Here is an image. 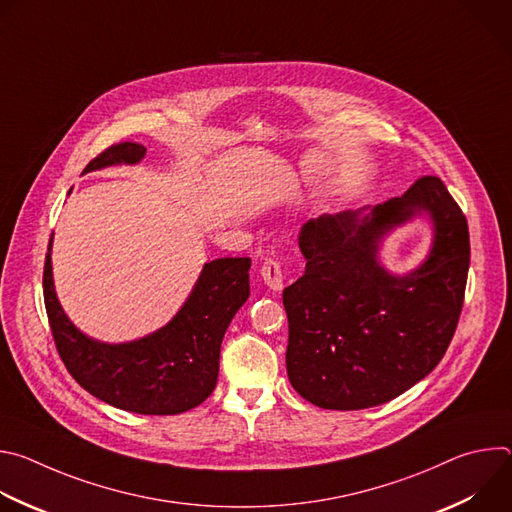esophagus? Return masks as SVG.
I'll return each mask as SVG.
<instances>
[{"mask_svg":"<svg viewBox=\"0 0 512 512\" xmlns=\"http://www.w3.org/2000/svg\"><path fill=\"white\" fill-rule=\"evenodd\" d=\"M261 277L265 281V285L273 291H281L283 289V273H281V263L275 259H269L263 263L261 267Z\"/></svg>","mask_w":512,"mask_h":512,"instance_id":"obj_1","label":"esophagus"}]
</instances>
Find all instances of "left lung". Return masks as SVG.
I'll return each mask as SVG.
<instances>
[{"label":"left lung","mask_w":512,"mask_h":512,"mask_svg":"<svg viewBox=\"0 0 512 512\" xmlns=\"http://www.w3.org/2000/svg\"><path fill=\"white\" fill-rule=\"evenodd\" d=\"M415 217L432 227L409 274L380 263L382 241ZM306 273L283 289L287 377L306 401L354 411L383 405L425 379L446 354L464 304L468 223L444 182L419 178L383 204L322 214L298 237Z\"/></svg>","instance_id":"8db88e82"}]
</instances>
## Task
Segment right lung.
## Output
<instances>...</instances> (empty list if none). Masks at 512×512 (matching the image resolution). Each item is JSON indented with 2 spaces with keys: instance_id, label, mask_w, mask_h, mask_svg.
Segmentation results:
<instances>
[{
  "instance_id": "right-lung-1",
  "label": "right lung",
  "mask_w": 512,
  "mask_h": 512,
  "mask_svg": "<svg viewBox=\"0 0 512 512\" xmlns=\"http://www.w3.org/2000/svg\"><path fill=\"white\" fill-rule=\"evenodd\" d=\"M143 158V145L117 143L83 174L121 164L135 166ZM249 269V257L204 263L190 296L166 326L113 344L91 338L64 314L54 289L50 239L44 304L58 354L83 389L117 409L141 415H176L194 409L216 387L223 336L249 298Z\"/></svg>"
}]
</instances>
